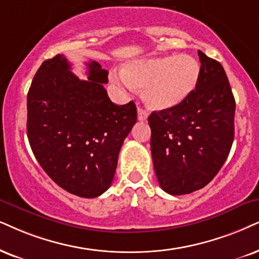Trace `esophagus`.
<instances>
[{"mask_svg": "<svg viewBox=\"0 0 259 259\" xmlns=\"http://www.w3.org/2000/svg\"><path fill=\"white\" fill-rule=\"evenodd\" d=\"M137 118H139L141 122H143V120L148 118V112H147L145 109H142V107H139V109H137Z\"/></svg>", "mask_w": 259, "mask_h": 259, "instance_id": "obj_1", "label": "esophagus"}]
</instances>
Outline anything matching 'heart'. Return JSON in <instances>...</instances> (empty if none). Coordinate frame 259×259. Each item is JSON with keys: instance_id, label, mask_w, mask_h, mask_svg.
<instances>
[{"instance_id": "obj_1", "label": "heart", "mask_w": 259, "mask_h": 259, "mask_svg": "<svg viewBox=\"0 0 259 259\" xmlns=\"http://www.w3.org/2000/svg\"><path fill=\"white\" fill-rule=\"evenodd\" d=\"M201 67L190 55L142 58L113 73L116 82L130 92L143 88L147 105L155 110L172 109L183 103L197 86Z\"/></svg>"}]
</instances>
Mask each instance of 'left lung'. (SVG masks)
Returning a JSON list of instances; mask_svg holds the SVG:
<instances>
[{"label":"left lung","mask_w":259,"mask_h":259,"mask_svg":"<svg viewBox=\"0 0 259 259\" xmlns=\"http://www.w3.org/2000/svg\"><path fill=\"white\" fill-rule=\"evenodd\" d=\"M201 74L191 94L172 109L152 112L154 171L169 195L204 188L224 165L234 140L235 100L220 62L198 51Z\"/></svg>","instance_id":"1"}]
</instances>
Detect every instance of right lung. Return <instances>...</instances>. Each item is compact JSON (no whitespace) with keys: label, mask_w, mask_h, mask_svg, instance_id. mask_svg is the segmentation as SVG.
<instances>
[{"label":"right lung","mask_w":259,"mask_h":259,"mask_svg":"<svg viewBox=\"0 0 259 259\" xmlns=\"http://www.w3.org/2000/svg\"><path fill=\"white\" fill-rule=\"evenodd\" d=\"M86 65L88 78L80 80L63 55L42 62L27 94V137L58 186L94 198L110 188L137 112L134 101L118 106L110 100L109 71L96 61Z\"/></svg>","instance_id":"obj_1"}]
</instances>
